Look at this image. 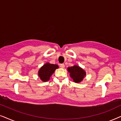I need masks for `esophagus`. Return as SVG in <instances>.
Masks as SVG:
<instances>
[{"instance_id":"1","label":"esophagus","mask_w":121,"mask_h":121,"mask_svg":"<svg viewBox=\"0 0 121 121\" xmlns=\"http://www.w3.org/2000/svg\"><path fill=\"white\" fill-rule=\"evenodd\" d=\"M60 66L61 68H62V69L65 68V65H64V64H60Z\"/></svg>"}]
</instances>
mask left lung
I'll list each match as a JSON object with an SVG mask.
<instances>
[{
  "mask_svg": "<svg viewBox=\"0 0 121 121\" xmlns=\"http://www.w3.org/2000/svg\"><path fill=\"white\" fill-rule=\"evenodd\" d=\"M68 72H70V76L75 82H81L86 75L85 71L78 66H73L67 68Z\"/></svg>",
  "mask_w": 121,
  "mask_h": 121,
  "instance_id": "obj_1",
  "label": "left lung"
}]
</instances>
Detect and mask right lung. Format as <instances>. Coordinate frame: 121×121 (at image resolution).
<instances>
[{"mask_svg": "<svg viewBox=\"0 0 121 121\" xmlns=\"http://www.w3.org/2000/svg\"><path fill=\"white\" fill-rule=\"evenodd\" d=\"M58 65L46 63L41 67L39 71V76L40 79L44 82L49 80L50 77L55 72V70L58 68Z\"/></svg>", "mask_w": 121, "mask_h": 121, "instance_id": "right-lung-1", "label": "right lung"}]
</instances>
